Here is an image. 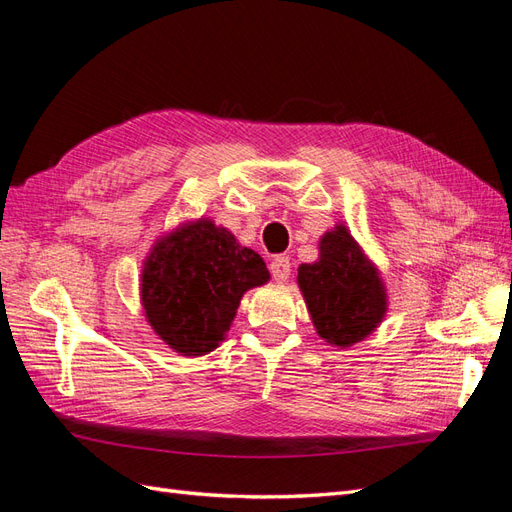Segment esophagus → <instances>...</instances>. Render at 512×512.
I'll return each mask as SVG.
<instances>
[{"label":"esophagus","mask_w":512,"mask_h":512,"mask_svg":"<svg viewBox=\"0 0 512 512\" xmlns=\"http://www.w3.org/2000/svg\"><path fill=\"white\" fill-rule=\"evenodd\" d=\"M269 271L275 282H286L290 277V258L288 256H277L271 260Z\"/></svg>","instance_id":"34e87169"}]
</instances>
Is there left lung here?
<instances>
[{
	"instance_id": "1",
	"label": "left lung",
	"mask_w": 512,
	"mask_h": 512,
	"mask_svg": "<svg viewBox=\"0 0 512 512\" xmlns=\"http://www.w3.org/2000/svg\"><path fill=\"white\" fill-rule=\"evenodd\" d=\"M297 280L318 335L333 346L361 342L384 318L378 271L342 224L320 239V260L301 265Z\"/></svg>"
}]
</instances>
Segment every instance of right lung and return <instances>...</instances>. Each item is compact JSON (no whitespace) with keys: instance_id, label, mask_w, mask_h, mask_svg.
<instances>
[{"instance_id":"1","label":"right lung","mask_w":512,"mask_h":512,"mask_svg":"<svg viewBox=\"0 0 512 512\" xmlns=\"http://www.w3.org/2000/svg\"><path fill=\"white\" fill-rule=\"evenodd\" d=\"M267 282V265L254 250L198 220L153 245L141 297L160 339L179 354L203 356L228 333L243 292Z\"/></svg>"}]
</instances>
